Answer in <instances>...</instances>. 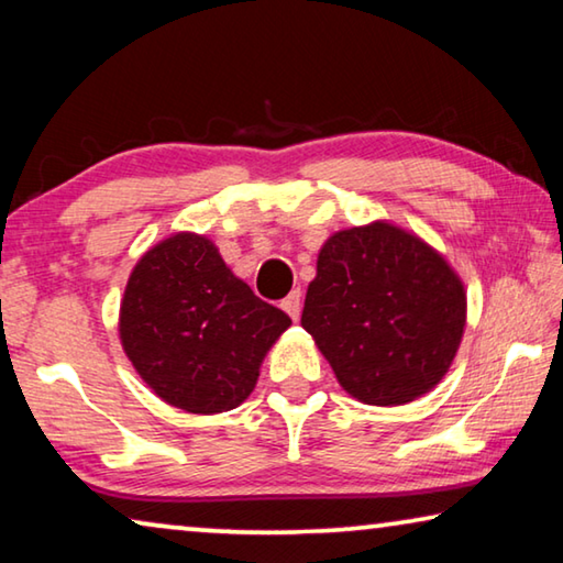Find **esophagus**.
<instances>
[{
  "label": "esophagus",
  "instance_id": "34e87169",
  "mask_svg": "<svg viewBox=\"0 0 563 563\" xmlns=\"http://www.w3.org/2000/svg\"><path fill=\"white\" fill-rule=\"evenodd\" d=\"M302 296H300V290H292L288 298L283 300V310L285 313H288L292 320H298L300 318V308H302Z\"/></svg>",
  "mask_w": 563,
  "mask_h": 563
}]
</instances>
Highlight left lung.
Masks as SVG:
<instances>
[{
  "label": "left lung",
  "instance_id": "obj_1",
  "mask_svg": "<svg viewBox=\"0 0 563 563\" xmlns=\"http://www.w3.org/2000/svg\"><path fill=\"white\" fill-rule=\"evenodd\" d=\"M300 325L347 396L404 406L439 386L456 358L466 288L423 238L373 220L320 247Z\"/></svg>",
  "mask_w": 563,
  "mask_h": 563
}]
</instances>
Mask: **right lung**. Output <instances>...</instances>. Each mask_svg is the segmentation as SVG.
<instances>
[{
    "mask_svg": "<svg viewBox=\"0 0 563 563\" xmlns=\"http://www.w3.org/2000/svg\"><path fill=\"white\" fill-rule=\"evenodd\" d=\"M290 318L230 271L210 238L175 233L132 267L120 302V343L140 378L187 413L233 410Z\"/></svg>",
    "mask_w": 563,
    "mask_h": 563,
    "instance_id": "right-lung-1",
    "label": "right lung"
}]
</instances>
